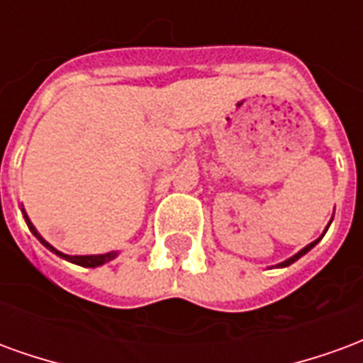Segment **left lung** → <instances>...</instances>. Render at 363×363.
Listing matches in <instances>:
<instances>
[{
  "label": "left lung",
  "mask_w": 363,
  "mask_h": 363,
  "mask_svg": "<svg viewBox=\"0 0 363 363\" xmlns=\"http://www.w3.org/2000/svg\"><path fill=\"white\" fill-rule=\"evenodd\" d=\"M328 225H330V223H328ZM327 229H328V228H327ZM327 229H325V233H327ZM325 233H323V235H325ZM323 235H320L319 239H315V241H313V243H309V245H307V247H303V249H301V251L297 252V255H294V257H291V259L284 260V262H281V264H278V267H281V268H284V267H289V264H294V262H296L297 259H301V257H303L305 252H309V251H311L313 247H315V245L319 243L320 239H323Z\"/></svg>",
  "instance_id": "obj_1"
}]
</instances>
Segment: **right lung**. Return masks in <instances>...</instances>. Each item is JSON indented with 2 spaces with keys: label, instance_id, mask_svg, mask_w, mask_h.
Masks as SVG:
<instances>
[{
  "label": "right lung",
  "instance_id": "right-lung-1",
  "mask_svg": "<svg viewBox=\"0 0 363 363\" xmlns=\"http://www.w3.org/2000/svg\"><path fill=\"white\" fill-rule=\"evenodd\" d=\"M23 216H25V221H27L28 229L33 231V235H35L36 239H38V241H40L44 247H46V249H50L54 255H58V257L69 260V262H74V264H79V267H85V268H95V267H101V264H104V262H108V260L116 259V255H118L116 251L106 252V255H83V257H69V255H64V252H60L58 249H54L50 243H46V241H44L43 237H40V233H38V231L35 229V225L30 223V220H28V216L25 213V210H23Z\"/></svg>",
  "mask_w": 363,
  "mask_h": 363
}]
</instances>
